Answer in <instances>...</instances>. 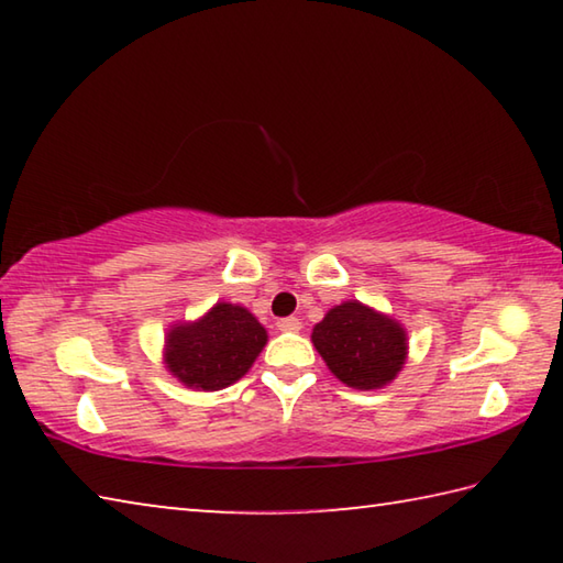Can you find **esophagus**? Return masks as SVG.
I'll return each instance as SVG.
<instances>
[{
	"label": "esophagus",
	"mask_w": 563,
	"mask_h": 563,
	"mask_svg": "<svg viewBox=\"0 0 563 563\" xmlns=\"http://www.w3.org/2000/svg\"><path fill=\"white\" fill-rule=\"evenodd\" d=\"M275 325H278L280 332H298L302 328V322L298 318H280Z\"/></svg>",
	"instance_id": "obj_1"
}]
</instances>
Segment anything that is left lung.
<instances>
[{"label":"left lung","mask_w":563,"mask_h":563,"mask_svg":"<svg viewBox=\"0 0 563 563\" xmlns=\"http://www.w3.org/2000/svg\"><path fill=\"white\" fill-rule=\"evenodd\" d=\"M312 342L332 375L355 389L393 383L407 357L402 325L357 300L335 305L312 330Z\"/></svg>","instance_id":"1"}]
</instances>
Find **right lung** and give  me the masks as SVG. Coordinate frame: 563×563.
<instances>
[{
    "label": "right lung",
    "instance_id": "obj_1",
    "mask_svg": "<svg viewBox=\"0 0 563 563\" xmlns=\"http://www.w3.org/2000/svg\"><path fill=\"white\" fill-rule=\"evenodd\" d=\"M265 340V328L245 308L218 302L198 322L168 332L166 367L184 385L213 393L251 369Z\"/></svg>",
    "mask_w": 563,
    "mask_h": 563
}]
</instances>
